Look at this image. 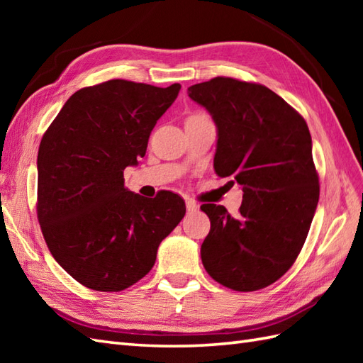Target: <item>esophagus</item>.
Masks as SVG:
<instances>
[{
  "label": "esophagus",
  "instance_id": "34e87169",
  "mask_svg": "<svg viewBox=\"0 0 363 363\" xmlns=\"http://www.w3.org/2000/svg\"><path fill=\"white\" fill-rule=\"evenodd\" d=\"M186 206L189 212H196L198 211V204L194 201V199H186Z\"/></svg>",
  "mask_w": 363,
  "mask_h": 363
}]
</instances>
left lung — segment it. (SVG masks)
<instances>
[{
    "instance_id": "obj_1",
    "label": "left lung",
    "mask_w": 363,
    "mask_h": 363,
    "mask_svg": "<svg viewBox=\"0 0 363 363\" xmlns=\"http://www.w3.org/2000/svg\"><path fill=\"white\" fill-rule=\"evenodd\" d=\"M217 125L213 168L243 190L238 217L203 204L211 230L201 260L212 279L237 291L268 287L295 264L320 198L306 120L256 82L213 78L189 87Z\"/></svg>"
}]
</instances>
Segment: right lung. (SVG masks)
Returning a JSON list of instances; mask_svg holds the SVG:
<instances>
[{"label": "right lung", "mask_w": 363, "mask_h": 363, "mask_svg": "<svg viewBox=\"0 0 363 363\" xmlns=\"http://www.w3.org/2000/svg\"><path fill=\"white\" fill-rule=\"evenodd\" d=\"M179 90L125 79L84 87L42 137L37 218L52 257L84 287L121 291L140 281L186 215L179 195L143 198L123 177Z\"/></svg>", "instance_id": "obj_1"}]
</instances>
